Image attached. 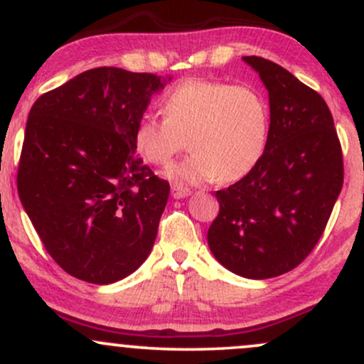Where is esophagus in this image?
Segmentation results:
<instances>
[{
    "label": "esophagus",
    "instance_id": "34e87169",
    "mask_svg": "<svg viewBox=\"0 0 364 364\" xmlns=\"http://www.w3.org/2000/svg\"><path fill=\"white\" fill-rule=\"evenodd\" d=\"M190 193L191 191L185 186H179V185L171 186V195H173L174 198H185V196H188Z\"/></svg>",
    "mask_w": 364,
    "mask_h": 364
}]
</instances>
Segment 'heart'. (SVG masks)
Segmentation results:
<instances>
[{"instance_id": "heart-1", "label": "heart", "mask_w": 364, "mask_h": 364, "mask_svg": "<svg viewBox=\"0 0 364 364\" xmlns=\"http://www.w3.org/2000/svg\"><path fill=\"white\" fill-rule=\"evenodd\" d=\"M161 106L164 116L149 112L136 121L133 141L145 161L166 166L188 139L193 152L171 168L178 181H240L265 156L270 107L252 85L188 78L164 95Z\"/></svg>"}]
</instances>
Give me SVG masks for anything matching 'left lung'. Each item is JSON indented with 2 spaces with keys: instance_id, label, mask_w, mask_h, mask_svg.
<instances>
[{
  "instance_id": "obj_1",
  "label": "left lung",
  "mask_w": 364,
  "mask_h": 364,
  "mask_svg": "<svg viewBox=\"0 0 364 364\" xmlns=\"http://www.w3.org/2000/svg\"><path fill=\"white\" fill-rule=\"evenodd\" d=\"M243 60L269 90V145L248 176L215 191L219 214L207 241L231 272L270 279L296 269L318 243L342 190L344 162L318 92L277 63Z\"/></svg>"
}]
</instances>
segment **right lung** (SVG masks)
Returning a JSON list of instances; mask_svg holds the SVG:
<instances>
[{"label":"right lung","mask_w":364,"mask_h":364,"mask_svg":"<svg viewBox=\"0 0 364 364\" xmlns=\"http://www.w3.org/2000/svg\"><path fill=\"white\" fill-rule=\"evenodd\" d=\"M168 78L87 70L28 112L16 190L46 252L66 274L111 284L145 262L169 183L136 154L133 132Z\"/></svg>","instance_id":"1"}]
</instances>
